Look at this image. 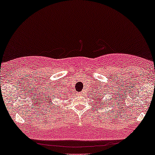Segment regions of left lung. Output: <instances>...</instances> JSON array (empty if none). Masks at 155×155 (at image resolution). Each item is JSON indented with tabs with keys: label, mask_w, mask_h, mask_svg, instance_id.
I'll list each match as a JSON object with an SVG mask.
<instances>
[{
	"label": "left lung",
	"mask_w": 155,
	"mask_h": 155,
	"mask_svg": "<svg viewBox=\"0 0 155 155\" xmlns=\"http://www.w3.org/2000/svg\"><path fill=\"white\" fill-rule=\"evenodd\" d=\"M99 86L98 87V86ZM97 88H95L96 91H94L93 94V99L96 101V103H98V104H101L106 107L105 105L109 104L111 102V97L113 101H114V97L117 99V95L115 97V92L116 91L112 90V88L109 89V87H106V86H100L99 84H97ZM115 90V89H114ZM114 98H113V97ZM100 106V105H99Z\"/></svg>",
	"instance_id": "left-lung-1"
}]
</instances>
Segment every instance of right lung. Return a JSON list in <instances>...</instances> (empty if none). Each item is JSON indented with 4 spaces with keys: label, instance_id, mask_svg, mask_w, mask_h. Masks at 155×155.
<instances>
[{
    "label": "right lung",
    "instance_id": "add662e5",
    "mask_svg": "<svg viewBox=\"0 0 155 155\" xmlns=\"http://www.w3.org/2000/svg\"><path fill=\"white\" fill-rule=\"evenodd\" d=\"M64 99H65V96H64L63 91L59 90V89L58 90L57 89H54V90L53 91H48L47 94H46V97H44V100H45V105L51 111L53 109L57 107L58 102H59V101H63Z\"/></svg>",
    "mask_w": 155,
    "mask_h": 155
}]
</instances>
